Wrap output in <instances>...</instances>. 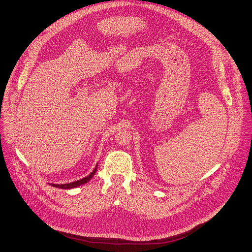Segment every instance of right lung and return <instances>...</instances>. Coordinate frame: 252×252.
Masks as SVG:
<instances>
[{"label": "right lung", "instance_id": "right-lung-1", "mask_svg": "<svg viewBox=\"0 0 252 252\" xmlns=\"http://www.w3.org/2000/svg\"><path fill=\"white\" fill-rule=\"evenodd\" d=\"M97 168V167H96ZM96 168L93 170L88 176H86V178H84L82 180H79V181H76L73 183H69V184H63V185H56V184H53L52 186H54V187H57V188H60V189H71V188H74V187H78V186H81L83 184L87 183L89 180L92 179V176L94 175V173L96 172Z\"/></svg>", "mask_w": 252, "mask_h": 252}]
</instances>
